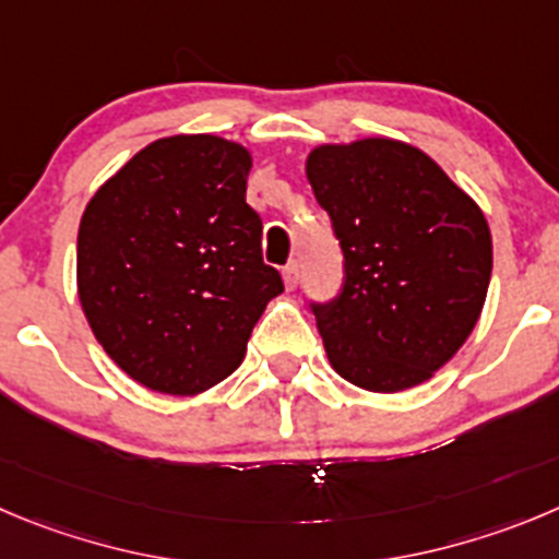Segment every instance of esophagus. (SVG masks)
<instances>
[{
    "label": "esophagus",
    "instance_id": "obj_1",
    "mask_svg": "<svg viewBox=\"0 0 559 559\" xmlns=\"http://www.w3.org/2000/svg\"><path fill=\"white\" fill-rule=\"evenodd\" d=\"M297 281H300V267H297V262H289L284 267V286L286 289H295Z\"/></svg>",
    "mask_w": 559,
    "mask_h": 559
}]
</instances>
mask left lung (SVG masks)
I'll use <instances>...</instances> for the list:
<instances>
[{"label":"left lung","mask_w":559,"mask_h":559,"mask_svg":"<svg viewBox=\"0 0 559 559\" xmlns=\"http://www.w3.org/2000/svg\"><path fill=\"white\" fill-rule=\"evenodd\" d=\"M306 176L347 273L333 304L311 306L328 361L374 394L427 383L483 314L493 267L483 209L403 140L317 145Z\"/></svg>","instance_id":"left-lung-1"}]
</instances>
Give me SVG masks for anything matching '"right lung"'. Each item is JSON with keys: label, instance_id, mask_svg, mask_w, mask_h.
Returning <instances> with one entry per match:
<instances>
[{"label": "right lung", "instance_id": "right-lung-1", "mask_svg": "<svg viewBox=\"0 0 559 559\" xmlns=\"http://www.w3.org/2000/svg\"><path fill=\"white\" fill-rule=\"evenodd\" d=\"M250 151L217 134L145 145L87 201L76 292L104 353L140 385L195 397L242 364L284 292L245 203Z\"/></svg>", "mask_w": 559, "mask_h": 559}]
</instances>
